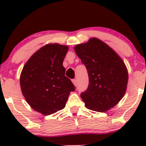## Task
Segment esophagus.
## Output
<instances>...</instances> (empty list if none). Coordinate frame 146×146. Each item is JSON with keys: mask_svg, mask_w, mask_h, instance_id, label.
<instances>
[{"mask_svg": "<svg viewBox=\"0 0 146 146\" xmlns=\"http://www.w3.org/2000/svg\"><path fill=\"white\" fill-rule=\"evenodd\" d=\"M72 82H73V85H74L75 86H76V85H77V82H76V79H73V80H72Z\"/></svg>", "mask_w": 146, "mask_h": 146, "instance_id": "34e87169", "label": "esophagus"}]
</instances>
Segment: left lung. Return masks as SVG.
Wrapping results in <instances>:
<instances>
[{
  "label": "left lung",
  "instance_id": "left-lung-1",
  "mask_svg": "<svg viewBox=\"0 0 146 146\" xmlns=\"http://www.w3.org/2000/svg\"><path fill=\"white\" fill-rule=\"evenodd\" d=\"M74 50L89 76L88 89L80 95L85 106L99 112L108 111L126 92L129 78L124 62L111 47L95 37L76 45Z\"/></svg>",
  "mask_w": 146,
  "mask_h": 146
}]
</instances>
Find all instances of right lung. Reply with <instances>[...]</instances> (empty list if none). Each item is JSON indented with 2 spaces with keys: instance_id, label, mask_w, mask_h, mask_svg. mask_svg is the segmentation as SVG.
I'll return each mask as SVG.
<instances>
[{
  "instance_id": "right-lung-1",
  "label": "right lung",
  "mask_w": 146,
  "mask_h": 146,
  "mask_svg": "<svg viewBox=\"0 0 146 146\" xmlns=\"http://www.w3.org/2000/svg\"><path fill=\"white\" fill-rule=\"evenodd\" d=\"M68 47L48 44L36 51L25 64L20 78L26 101L35 111L50 115L66 107L75 86L63 66Z\"/></svg>"
}]
</instances>
